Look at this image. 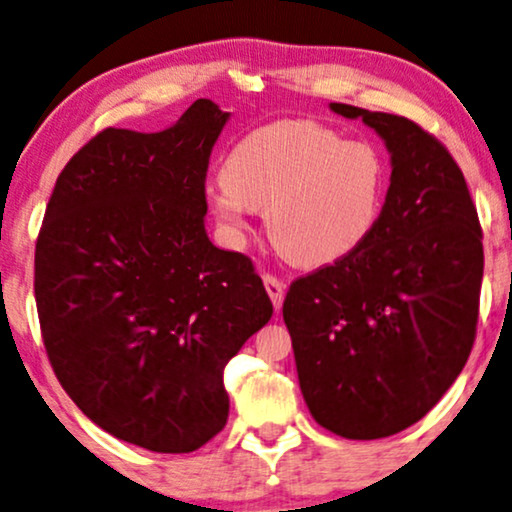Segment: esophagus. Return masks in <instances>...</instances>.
Returning <instances> with one entry per match:
<instances>
[{
    "label": "esophagus",
    "mask_w": 512,
    "mask_h": 512,
    "mask_svg": "<svg viewBox=\"0 0 512 512\" xmlns=\"http://www.w3.org/2000/svg\"><path fill=\"white\" fill-rule=\"evenodd\" d=\"M264 288H267V293L271 297V302H274L276 309H281L283 304V295H286V286H283V281L274 274H264Z\"/></svg>",
    "instance_id": "34e87169"
}]
</instances>
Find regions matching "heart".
<instances>
[{
	"label": "heart",
	"mask_w": 512,
	"mask_h": 512,
	"mask_svg": "<svg viewBox=\"0 0 512 512\" xmlns=\"http://www.w3.org/2000/svg\"><path fill=\"white\" fill-rule=\"evenodd\" d=\"M387 163L366 139H342L319 120H278L238 139L222 179L205 191L229 236H243L264 210L276 250L297 267H323L359 250L378 229Z\"/></svg>",
	"instance_id": "b5f03b06"
}]
</instances>
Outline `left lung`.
<instances>
[{
	"instance_id": "obj_1",
	"label": "left lung",
	"mask_w": 512,
	"mask_h": 512,
	"mask_svg": "<svg viewBox=\"0 0 512 512\" xmlns=\"http://www.w3.org/2000/svg\"><path fill=\"white\" fill-rule=\"evenodd\" d=\"M331 108L383 137L390 189L359 250L290 283L283 321L316 423L347 439H380L418 423L470 357L482 226L461 167L418 122Z\"/></svg>"
}]
</instances>
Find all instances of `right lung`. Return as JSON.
<instances>
[{"instance_id": "right-lung-1", "label": "right lung", "mask_w": 512, "mask_h": 512, "mask_svg": "<svg viewBox=\"0 0 512 512\" xmlns=\"http://www.w3.org/2000/svg\"><path fill=\"white\" fill-rule=\"evenodd\" d=\"M226 120L198 99L163 132L101 129L58 174L35 245L58 383L99 428L158 454L224 428V366L274 314L250 257L205 234Z\"/></svg>"}]
</instances>
